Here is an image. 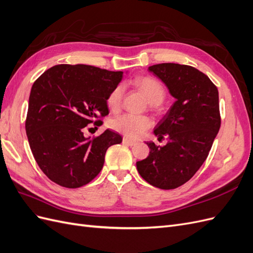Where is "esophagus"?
<instances>
[{
	"instance_id": "34e87169",
	"label": "esophagus",
	"mask_w": 253,
	"mask_h": 253,
	"mask_svg": "<svg viewBox=\"0 0 253 253\" xmlns=\"http://www.w3.org/2000/svg\"><path fill=\"white\" fill-rule=\"evenodd\" d=\"M122 141H124V143L129 145V147H133V145H135L137 143L136 141L131 140V139H128V138H124V139H122Z\"/></svg>"
}]
</instances>
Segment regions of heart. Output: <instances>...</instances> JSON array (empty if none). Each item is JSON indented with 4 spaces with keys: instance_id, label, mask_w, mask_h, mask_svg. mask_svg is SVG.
<instances>
[{
    "instance_id": "b5f03b06",
    "label": "heart",
    "mask_w": 253,
    "mask_h": 253,
    "mask_svg": "<svg viewBox=\"0 0 253 253\" xmlns=\"http://www.w3.org/2000/svg\"><path fill=\"white\" fill-rule=\"evenodd\" d=\"M135 85L138 87L144 96L147 97L150 106L152 109H157L162 104L166 98V90L157 79L150 77V76H142L136 78ZM125 87L122 84L115 86L108 96V105L113 111L120 108L122 99H124ZM112 127L128 138H138L143 133H145L152 126V120L150 117L144 115L124 114L115 117L111 122Z\"/></svg>"
}]
</instances>
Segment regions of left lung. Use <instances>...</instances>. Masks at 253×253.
<instances>
[{
    "instance_id": "obj_1",
    "label": "left lung",
    "mask_w": 253,
    "mask_h": 253,
    "mask_svg": "<svg viewBox=\"0 0 253 253\" xmlns=\"http://www.w3.org/2000/svg\"><path fill=\"white\" fill-rule=\"evenodd\" d=\"M149 72L166 84L176 101L154 129L168 143L147 142L150 154L136 163L137 170L152 186L175 189L192 178L209 155L220 127L218 90L208 76L189 65L155 64Z\"/></svg>"
}]
</instances>
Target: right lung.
<instances>
[{
	"instance_id": "right-lung-1",
	"label": "right lung",
	"mask_w": 253,
	"mask_h": 253,
	"mask_svg": "<svg viewBox=\"0 0 253 253\" xmlns=\"http://www.w3.org/2000/svg\"><path fill=\"white\" fill-rule=\"evenodd\" d=\"M122 75L91 65L59 64L35 81L26 134L38 166L57 185H86L102 170L106 150L122 141L109 128L93 138L83 135L89 124L102 125L100 119L109 114L108 96Z\"/></svg>"
}]
</instances>
